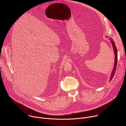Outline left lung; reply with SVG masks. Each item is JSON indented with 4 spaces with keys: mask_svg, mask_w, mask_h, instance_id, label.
I'll list each match as a JSON object with an SVG mask.
<instances>
[{
    "mask_svg": "<svg viewBox=\"0 0 126 126\" xmlns=\"http://www.w3.org/2000/svg\"><path fill=\"white\" fill-rule=\"evenodd\" d=\"M110 40H111V43H112V46H113V49H114V53H115V64H114V68H113V71H112V74H111V77H110V81H111L114 75H115V73L116 72V68H117V62H118V53H117V48H116V45L115 44V42L113 40V39H110Z\"/></svg>",
    "mask_w": 126,
    "mask_h": 126,
    "instance_id": "left-lung-1",
    "label": "left lung"
}]
</instances>
